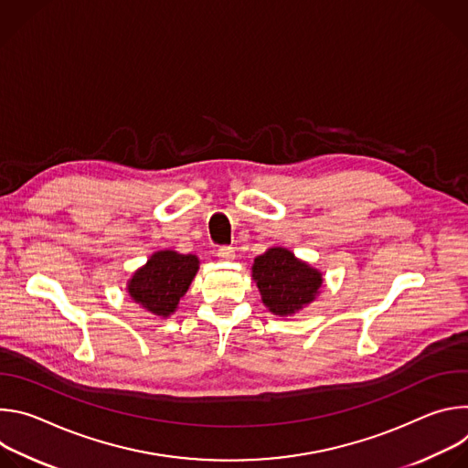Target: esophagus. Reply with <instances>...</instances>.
I'll return each instance as SVG.
<instances>
[{
	"mask_svg": "<svg viewBox=\"0 0 468 468\" xmlns=\"http://www.w3.org/2000/svg\"><path fill=\"white\" fill-rule=\"evenodd\" d=\"M218 259L226 261V262L233 261L235 259V250L231 246H220L218 248Z\"/></svg>",
	"mask_w": 468,
	"mask_h": 468,
	"instance_id": "obj_1",
	"label": "esophagus"
}]
</instances>
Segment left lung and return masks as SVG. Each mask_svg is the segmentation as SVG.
I'll list each match as a JSON object with an SVG mask.
<instances>
[{
  "label": "left lung",
  "mask_w": 468,
  "mask_h": 468,
  "mask_svg": "<svg viewBox=\"0 0 468 468\" xmlns=\"http://www.w3.org/2000/svg\"><path fill=\"white\" fill-rule=\"evenodd\" d=\"M251 280L264 307L276 316H292L316 300L324 276L283 246H272L253 259Z\"/></svg>",
  "instance_id": "8db88e82"
}]
</instances>
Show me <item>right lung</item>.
<instances>
[{
  "instance_id": "1",
  "label": "right lung",
  "mask_w": 468,
  "mask_h": 468,
  "mask_svg": "<svg viewBox=\"0 0 468 468\" xmlns=\"http://www.w3.org/2000/svg\"><path fill=\"white\" fill-rule=\"evenodd\" d=\"M197 269V255L159 250L152 253L146 264L133 272L125 291L133 302L148 313L168 318L176 313L179 300L188 291Z\"/></svg>"
}]
</instances>
